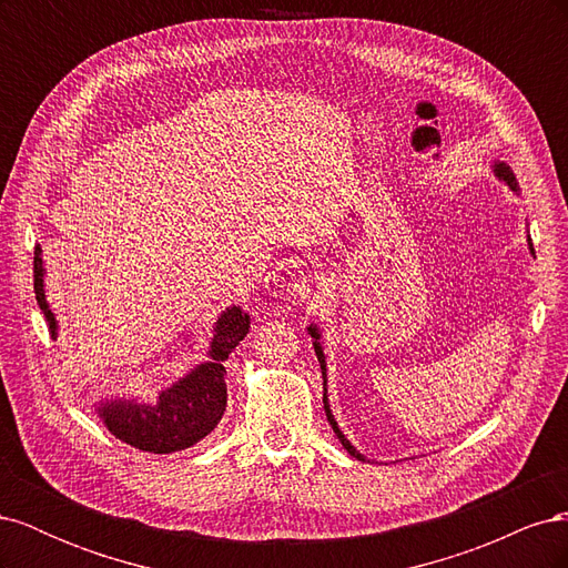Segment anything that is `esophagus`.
<instances>
[{"mask_svg": "<svg viewBox=\"0 0 568 568\" xmlns=\"http://www.w3.org/2000/svg\"><path fill=\"white\" fill-rule=\"evenodd\" d=\"M322 286V280L320 277H313V274H305V277H298L296 284H294V294L298 298H307L311 294H315V291Z\"/></svg>", "mask_w": 568, "mask_h": 568, "instance_id": "34e87169", "label": "esophagus"}]
</instances>
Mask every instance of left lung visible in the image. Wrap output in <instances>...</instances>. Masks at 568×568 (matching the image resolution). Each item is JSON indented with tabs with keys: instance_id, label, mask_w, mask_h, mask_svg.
<instances>
[{
	"instance_id": "obj_1",
	"label": "left lung",
	"mask_w": 568,
	"mask_h": 568,
	"mask_svg": "<svg viewBox=\"0 0 568 568\" xmlns=\"http://www.w3.org/2000/svg\"><path fill=\"white\" fill-rule=\"evenodd\" d=\"M495 175L497 178H500V180H505L511 189H514V192H517V178H514V173H511V170L505 165V163H497L495 165ZM530 246V253H536V251H532V244H528ZM307 332H311V336L315 338V343H313V346H315V353H317V359H320V367H322V379H324V412H326V419H329V424H332V428H334V434L338 436V440H341V445H343V448H346L355 459H363L365 462V457L363 455H359L355 448H353V445H351V440L346 438V436H343L341 434V428H338V424L334 422V415H332V409H329V403H326V363H324V353H322V346H320V332H317V326H307Z\"/></svg>"
}]
</instances>
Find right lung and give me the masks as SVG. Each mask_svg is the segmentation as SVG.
<instances>
[{"instance_id":"add662e5","label":"right lung","mask_w":568,"mask_h":568,"mask_svg":"<svg viewBox=\"0 0 568 568\" xmlns=\"http://www.w3.org/2000/svg\"><path fill=\"white\" fill-rule=\"evenodd\" d=\"M36 298L49 324L51 338H57V320L44 298V267L42 248L36 246ZM248 315L242 307H227L215 322V336L211 341V359L199 365L192 374L170 386L159 395L156 405H140L134 400H111L99 407L109 432L125 440L132 448L144 453H178L192 448L201 438L209 436L227 407L225 359L248 334Z\"/></svg>"}]
</instances>
